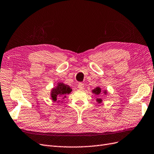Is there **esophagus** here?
<instances>
[{
	"mask_svg": "<svg viewBox=\"0 0 154 154\" xmlns=\"http://www.w3.org/2000/svg\"><path fill=\"white\" fill-rule=\"evenodd\" d=\"M78 88H79L80 89H83L84 88V85L82 84V83H80V84L78 85Z\"/></svg>",
	"mask_w": 154,
	"mask_h": 154,
	"instance_id": "34e87169",
	"label": "esophagus"
}]
</instances>
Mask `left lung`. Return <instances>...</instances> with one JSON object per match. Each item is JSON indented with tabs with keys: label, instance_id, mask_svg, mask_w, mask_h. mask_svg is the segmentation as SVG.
<instances>
[{
	"label": "left lung",
	"instance_id": "obj_1",
	"mask_svg": "<svg viewBox=\"0 0 154 154\" xmlns=\"http://www.w3.org/2000/svg\"><path fill=\"white\" fill-rule=\"evenodd\" d=\"M93 93L98 95V94H99L100 93H101V89L99 87H97V88H95L94 89H93ZM103 93H104L105 94H106V93H107L106 91H104V92H103ZM97 100V102H98V103H100V102H102V99H100H100H99V98H98V99Z\"/></svg>",
	"mask_w": 154,
	"mask_h": 154
}]
</instances>
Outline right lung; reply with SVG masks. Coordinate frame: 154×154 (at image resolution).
Instances as JSON below:
<instances>
[{
    "label": "right lung",
    "instance_id": "right-lung-1",
    "mask_svg": "<svg viewBox=\"0 0 154 154\" xmlns=\"http://www.w3.org/2000/svg\"><path fill=\"white\" fill-rule=\"evenodd\" d=\"M72 91V89L68 85H65L63 83H59L56 87H54L51 91V98L54 102L57 101L60 97H66V95L69 94Z\"/></svg>",
    "mask_w": 154,
    "mask_h": 154
}]
</instances>
